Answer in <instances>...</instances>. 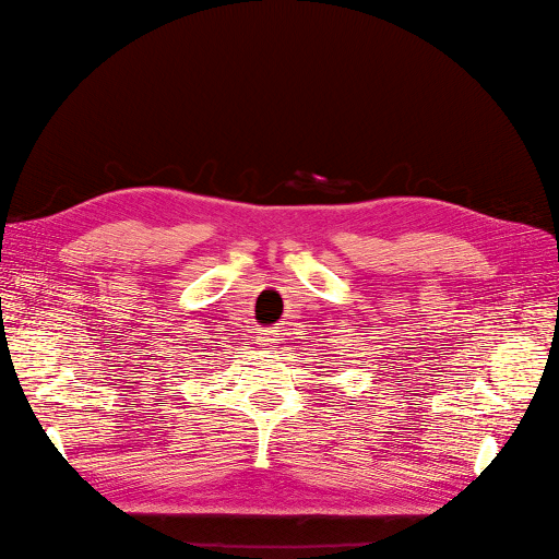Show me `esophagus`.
Listing matches in <instances>:
<instances>
[{
    "label": "esophagus",
    "instance_id": "1",
    "mask_svg": "<svg viewBox=\"0 0 559 559\" xmlns=\"http://www.w3.org/2000/svg\"><path fill=\"white\" fill-rule=\"evenodd\" d=\"M274 341H276V338H274V334H270V332H263V334L259 336V343H261L263 347H272Z\"/></svg>",
    "mask_w": 559,
    "mask_h": 559
}]
</instances>
